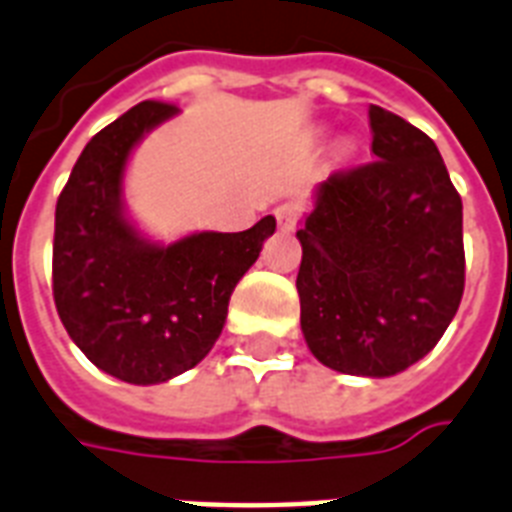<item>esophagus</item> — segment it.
I'll list each match as a JSON object with an SVG mask.
<instances>
[{"label": "esophagus", "mask_w": 512, "mask_h": 512, "mask_svg": "<svg viewBox=\"0 0 512 512\" xmlns=\"http://www.w3.org/2000/svg\"><path fill=\"white\" fill-rule=\"evenodd\" d=\"M303 204L301 201H285V204H280L277 209H274V217H277V225L282 227V230H293L295 225H298V219L303 217Z\"/></svg>", "instance_id": "esophagus-1"}]
</instances>
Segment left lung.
Here are the masks:
<instances>
[{
	"mask_svg": "<svg viewBox=\"0 0 512 512\" xmlns=\"http://www.w3.org/2000/svg\"><path fill=\"white\" fill-rule=\"evenodd\" d=\"M374 159L316 190L295 235L301 329L324 366L392 377L445 335L463 298V201L437 146L398 114L369 107Z\"/></svg>",
	"mask_w": 512,
	"mask_h": 512,
	"instance_id": "1",
	"label": "left lung"
}]
</instances>
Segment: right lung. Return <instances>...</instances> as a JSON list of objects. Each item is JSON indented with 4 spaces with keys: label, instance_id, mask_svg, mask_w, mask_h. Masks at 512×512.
I'll return each mask as SVG.
<instances>
[{
    "label": "right lung",
    "instance_id": "1",
    "mask_svg": "<svg viewBox=\"0 0 512 512\" xmlns=\"http://www.w3.org/2000/svg\"><path fill=\"white\" fill-rule=\"evenodd\" d=\"M167 101H141L86 143L54 211L52 290L57 314L86 358L130 384H159L206 358L240 277L277 227L196 232L156 246L122 211L133 146L175 117Z\"/></svg>",
    "mask_w": 512,
    "mask_h": 512
}]
</instances>
